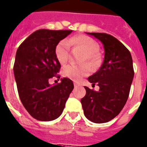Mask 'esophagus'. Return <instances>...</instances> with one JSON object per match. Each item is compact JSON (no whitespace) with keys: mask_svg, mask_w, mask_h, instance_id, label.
<instances>
[{"mask_svg":"<svg viewBox=\"0 0 147 147\" xmlns=\"http://www.w3.org/2000/svg\"><path fill=\"white\" fill-rule=\"evenodd\" d=\"M79 86H81V84L76 82H74V87H79Z\"/></svg>","mask_w":147,"mask_h":147,"instance_id":"1","label":"esophagus"}]
</instances>
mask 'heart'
<instances>
[{"mask_svg":"<svg viewBox=\"0 0 147 147\" xmlns=\"http://www.w3.org/2000/svg\"><path fill=\"white\" fill-rule=\"evenodd\" d=\"M74 44L79 47L85 53L83 63L87 61L90 64H94L96 61V53L99 49L98 43L92 38L85 35L74 36L67 40H62L55 47V56L61 64L66 63L69 57L70 45ZM90 72V68L87 65L78 66L76 65L69 64L64 67L63 74L64 76L73 80L78 81Z\"/></svg>","mask_w":147,"mask_h":147,"instance_id":"b5f03b06","label":"heart"}]
</instances>
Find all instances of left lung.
<instances>
[{"mask_svg":"<svg viewBox=\"0 0 147 147\" xmlns=\"http://www.w3.org/2000/svg\"><path fill=\"white\" fill-rule=\"evenodd\" d=\"M87 34L103 43L105 55L99 70L88 78L100 90L84 87L86 95L81 103L89 120L104 123L117 117L127 102L134 76L133 60L130 51L114 36L103 33Z\"/></svg>","mask_w":147,"mask_h":147,"instance_id":"1","label":"left lung"}]
</instances>
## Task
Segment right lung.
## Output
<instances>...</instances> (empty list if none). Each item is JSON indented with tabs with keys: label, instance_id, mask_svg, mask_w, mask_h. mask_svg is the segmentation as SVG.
<instances>
[{
	"label": "right lung",
	"instance_id": "right-lung-1",
	"mask_svg": "<svg viewBox=\"0 0 147 147\" xmlns=\"http://www.w3.org/2000/svg\"><path fill=\"white\" fill-rule=\"evenodd\" d=\"M72 32L71 30H38L17 49L14 74L22 103L34 119L52 121L61 115L74 89L68 78L50 85L53 76L60 79L61 65L55 56V47Z\"/></svg>",
	"mask_w": 147,
	"mask_h": 147
}]
</instances>
